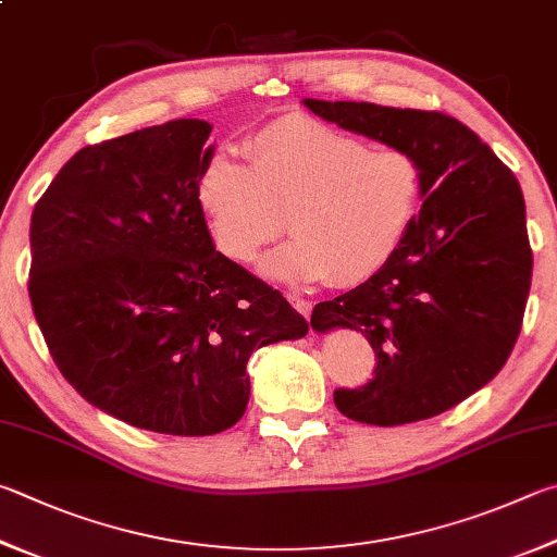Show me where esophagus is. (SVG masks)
<instances>
[{"label": "esophagus", "mask_w": 557, "mask_h": 557, "mask_svg": "<svg viewBox=\"0 0 557 557\" xmlns=\"http://www.w3.org/2000/svg\"><path fill=\"white\" fill-rule=\"evenodd\" d=\"M287 299L292 301V307H295L301 317H305L307 321L311 319V301L309 299H305V297H299V295H295V292H292V295H287Z\"/></svg>", "instance_id": "1"}]
</instances>
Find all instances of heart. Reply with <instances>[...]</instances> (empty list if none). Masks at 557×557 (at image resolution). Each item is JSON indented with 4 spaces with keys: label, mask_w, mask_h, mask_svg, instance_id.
Wrapping results in <instances>:
<instances>
[{
    "label": "heart",
    "mask_w": 557,
    "mask_h": 557,
    "mask_svg": "<svg viewBox=\"0 0 557 557\" xmlns=\"http://www.w3.org/2000/svg\"><path fill=\"white\" fill-rule=\"evenodd\" d=\"M248 163L214 150L195 199L216 248L250 262L285 228L295 236L262 256V275L287 285L331 277L358 285L397 256L423 199V165L407 148L370 146L319 119L289 114L246 140Z\"/></svg>",
    "instance_id": "b5f03b06"
}]
</instances>
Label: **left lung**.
I'll use <instances>...</instances> for the list:
<instances>
[{
    "instance_id": "left-lung-1",
    "label": "left lung",
    "mask_w": 557,
    "mask_h": 557,
    "mask_svg": "<svg viewBox=\"0 0 557 557\" xmlns=\"http://www.w3.org/2000/svg\"><path fill=\"white\" fill-rule=\"evenodd\" d=\"M352 134L417 153L423 205L387 265L311 311L313 331H360L375 377L336 389L343 417L399 426L482 389L519 338L533 252L519 180L487 144L441 111L301 99Z\"/></svg>"
}]
</instances>
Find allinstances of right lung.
<instances>
[{
	"label": "right lung",
	"mask_w": 557,
	"mask_h": 557,
	"mask_svg": "<svg viewBox=\"0 0 557 557\" xmlns=\"http://www.w3.org/2000/svg\"><path fill=\"white\" fill-rule=\"evenodd\" d=\"M209 134L177 119L77 150L28 234V295L58 370L92 407L168 436L234 426L250 352L309 331L211 240L195 199Z\"/></svg>",
	"instance_id": "right-lung-1"
}]
</instances>
